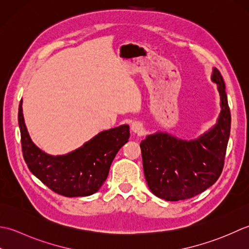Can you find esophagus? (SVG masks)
Listing matches in <instances>:
<instances>
[{"label":"esophagus","instance_id":"obj_1","mask_svg":"<svg viewBox=\"0 0 249 249\" xmlns=\"http://www.w3.org/2000/svg\"><path fill=\"white\" fill-rule=\"evenodd\" d=\"M131 129H132V131L135 132V133H141L142 130H143V126H142V124L140 123H138V121H135V123L132 124Z\"/></svg>","mask_w":249,"mask_h":249}]
</instances>
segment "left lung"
Returning a JSON list of instances; mask_svg holds the SVG:
<instances>
[{
  "label": "left lung",
  "instance_id": "obj_1",
  "mask_svg": "<svg viewBox=\"0 0 249 249\" xmlns=\"http://www.w3.org/2000/svg\"><path fill=\"white\" fill-rule=\"evenodd\" d=\"M212 79L218 85L221 100V111L214 128L194 141L159 132L140 144L146 181L151 192L161 199L194 197L214 185L224 169L231 114L224 78L216 68Z\"/></svg>",
  "mask_w": 249,
  "mask_h": 249
}]
</instances>
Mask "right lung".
I'll use <instances>...</instances> for the list:
<instances>
[{
  "label": "right lung",
  "instance_id": "obj_1",
  "mask_svg": "<svg viewBox=\"0 0 249 249\" xmlns=\"http://www.w3.org/2000/svg\"><path fill=\"white\" fill-rule=\"evenodd\" d=\"M18 123L23 159L29 170L55 194L87 196L95 194L107 178L118 150L130 138L129 125L101 132L80 148L64 156H50L33 144L19 104Z\"/></svg>",
  "mask_w": 249,
  "mask_h": 249
}]
</instances>
